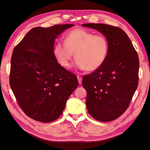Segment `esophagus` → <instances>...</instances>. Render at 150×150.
<instances>
[{
    "instance_id": "1",
    "label": "esophagus",
    "mask_w": 150,
    "mask_h": 150,
    "mask_svg": "<svg viewBox=\"0 0 150 150\" xmlns=\"http://www.w3.org/2000/svg\"><path fill=\"white\" fill-rule=\"evenodd\" d=\"M77 79H78L79 83V84H81V83H82V77H81V76L77 75Z\"/></svg>"
}]
</instances>
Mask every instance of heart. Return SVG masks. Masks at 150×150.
Returning <instances> with one entry per match:
<instances>
[{
	"mask_svg": "<svg viewBox=\"0 0 150 150\" xmlns=\"http://www.w3.org/2000/svg\"><path fill=\"white\" fill-rule=\"evenodd\" d=\"M108 51V40L104 35L81 28L69 31L64 42L59 41L53 47L54 56L62 66L69 68L75 53L77 68L88 71L99 68L106 60Z\"/></svg>",
	"mask_w": 150,
	"mask_h": 150,
	"instance_id": "heart-1",
	"label": "heart"
}]
</instances>
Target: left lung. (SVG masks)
Returning <instances> with one entry per match:
<instances>
[{
  "label": "left lung",
  "mask_w": 150,
  "mask_h": 150,
  "mask_svg": "<svg viewBox=\"0 0 150 150\" xmlns=\"http://www.w3.org/2000/svg\"><path fill=\"white\" fill-rule=\"evenodd\" d=\"M106 37L109 51L104 64L82 81L86 107L100 122L113 120L128 108L138 86L139 60L128 36L120 28L104 24H84Z\"/></svg>",
  "instance_id": "obj_1"
}]
</instances>
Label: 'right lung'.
Segmentation results:
<instances>
[{
    "mask_svg": "<svg viewBox=\"0 0 150 150\" xmlns=\"http://www.w3.org/2000/svg\"><path fill=\"white\" fill-rule=\"evenodd\" d=\"M73 26L34 28L13 52L10 86L19 106L33 120L50 122L58 119L78 86L76 75L60 66L53 54L56 38Z\"/></svg>",
    "mask_w": 150,
    "mask_h": 150,
    "instance_id": "add662e5",
    "label": "right lung"
}]
</instances>
